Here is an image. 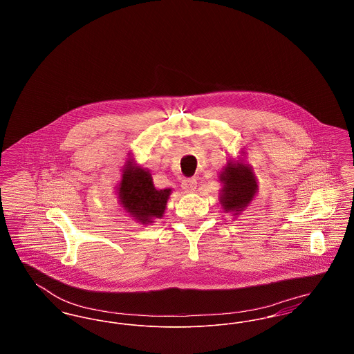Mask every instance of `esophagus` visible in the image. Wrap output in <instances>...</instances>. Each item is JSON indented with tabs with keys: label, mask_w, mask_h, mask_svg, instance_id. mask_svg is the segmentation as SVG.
<instances>
[{
	"label": "esophagus",
	"mask_w": 354,
	"mask_h": 354,
	"mask_svg": "<svg viewBox=\"0 0 354 354\" xmlns=\"http://www.w3.org/2000/svg\"><path fill=\"white\" fill-rule=\"evenodd\" d=\"M196 187H198V182H196V179H194V178H188V179H185V180L182 182V188H183V191L187 192V194L194 192V191L196 189Z\"/></svg>",
	"instance_id": "1"
}]
</instances>
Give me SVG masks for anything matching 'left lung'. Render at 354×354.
I'll return each instance as SVG.
<instances>
[{
	"mask_svg": "<svg viewBox=\"0 0 354 354\" xmlns=\"http://www.w3.org/2000/svg\"><path fill=\"white\" fill-rule=\"evenodd\" d=\"M247 153V152H241ZM245 159L228 160L220 171L219 179L221 188L219 202L225 214L239 216L252 203L257 191V178L251 165L244 162Z\"/></svg>",
	"mask_w": 354,
	"mask_h": 354,
	"instance_id": "1",
	"label": "left lung"
}]
</instances>
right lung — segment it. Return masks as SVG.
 Segmentation results:
<instances>
[{"mask_svg": "<svg viewBox=\"0 0 354 354\" xmlns=\"http://www.w3.org/2000/svg\"><path fill=\"white\" fill-rule=\"evenodd\" d=\"M127 156L117 185L118 202L131 218L147 225L163 218L172 189H158L152 182L151 172L140 167L131 152Z\"/></svg>", "mask_w": 354, "mask_h": 354, "instance_id": "right-lung-1", "label": "right lung"}]
</instances>
